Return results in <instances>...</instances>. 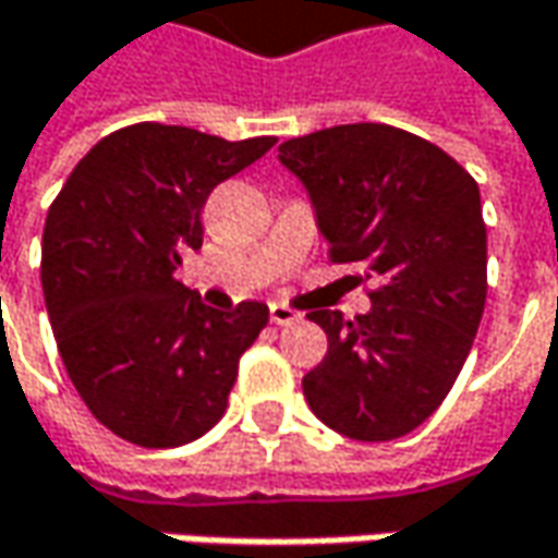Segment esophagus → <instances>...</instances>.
Returning <instances> with one entry per match:
<instances>
[{
  "mask_svg": "<svg viewBox=\"0 0 558 558\" xmlns=\"http://www.w3.org/2000/svg\"><path fill=\"white\" fill-rule=\"evenodd\" d=\"M271 323L275 326H293V323H300V313H293L283 303H271Z\"/></svg>",
  "mask_w": 558,
  "mask_h": 558,
  "instance_id": "obj_1",
  "label": "esophagus"
}]
</instances>
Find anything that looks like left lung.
Here are the masks:
<instances>
[{
    "instance_id": "left-lung-1",
    "label": "left lung",
    "mask_w": 558,
    "mask_h": 558,
    "mask_svg": "<svg viewBox=\"0 0 558 558\" xmlns=\"http://www.w3.org/2000/svg\"><path fill=\"white\" fill-rule=\"evenodd\" d=\"M331 262L377 278L371 313L316 310L329 354L303 377L316 418L351 440H396L444 402L485 310L480 184L440 146L389 124H341L280 143Z\"/></svg>"
}]
</instances>
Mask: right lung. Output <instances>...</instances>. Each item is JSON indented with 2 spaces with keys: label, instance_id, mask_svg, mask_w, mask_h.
Wrapping results in <instances>:
<instances>
[{
  "label": "right lung",
  "instance_id": "add662e5",
  "mask_svg": "<svg viewBox=\"0 0 558 558\" xmlns=\"http://www.w3.org/2000/svg\"><path fill=\"white\" fill-rule=\"evenodd\" d=\"M275 143L133 124L98 140L50 204L40 283L53 338L88 412L130 444L181 447L227 412L268 306L214 310L175 271L204 242L210 191Z\"/></svg>",
  "mask_w": 558,
  "mask_h": 558
}]
</instances>
